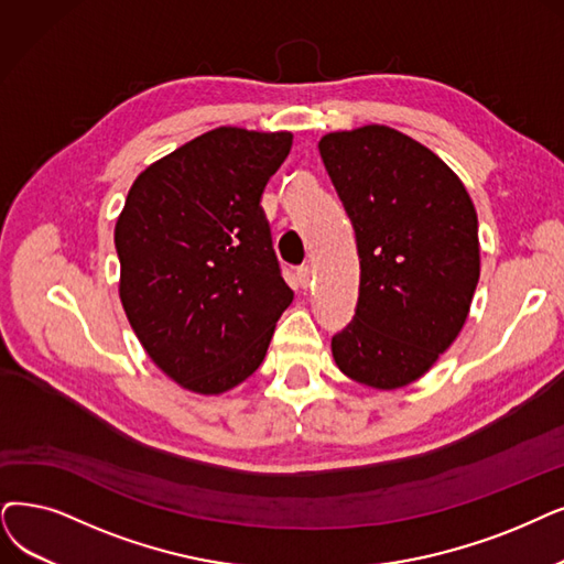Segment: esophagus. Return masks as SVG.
I'll return each instance as SVG.
<instances>
[{"instance_id":"34e87169","label":"esophagus","mask_w":564,"mask_h":564,"mask_svg":"<svg viewBox=\"0 0 564 564\" xmlns=\"http://www.w3.org/2000/svg\"><path fill=\"white\" fill-rule=\"evenodd\" d=\"M296 275H299V282H301V286H305V289H307V286L314 282V270H312V265H307V263L299 268V273H296Z\"/></svg>"}]
</instances>
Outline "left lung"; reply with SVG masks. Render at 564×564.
Listing matches in <instances>:
<instances>
[{"mask_svg": "<svg viewBox=\"0 0 564 564\" xmlns=\"http://www.w3.org/2000/svg\"><path fill=\"white\" fill-rule=\"evenodd\" d=\"M356 234L354 319L337 368L372 389L408 387L458 337L479 282V227L458 175L404 133L368 124L319 141Z\"/></svg>", "mask_w": 564, "mask_h": 564, "instance_id": "8db88e82", "label": "left lung"}]
</instances>
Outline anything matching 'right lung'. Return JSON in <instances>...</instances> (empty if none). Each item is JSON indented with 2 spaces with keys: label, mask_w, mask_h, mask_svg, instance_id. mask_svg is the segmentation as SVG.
Segmentation results:
<instances>
[{
  "label": "right lung",
  "mask_w": 564,
  "mask_h": 564,
  "mask_svg": "<svg viewBox=\"0 0 564 564\" xmlns=\"http://www.w3.org/2000/svg\"><path fill=\"white\" fill-rule=\"evenodd\" d=\"M291 139L219 127L129 189L116 224L120 299L148 356L189 391L221 393L250 377L294 299L261 208Z\"/></svg>",
  "instance_id": "obj_1"
}]
</instances>
